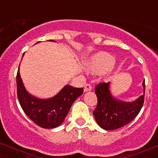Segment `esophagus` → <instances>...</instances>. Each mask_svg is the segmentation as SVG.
Listing matches in <instances>:
<instances>
[{
    "mask_svg": "<svg viewBox=\"0 0 158 158\" xmlns=\"http://www.w3.org/2000/svg\"><path fill=\"white\" fill-rule=\"evenodd\" d=\"M92 89V86L89 83L84 85V91H89V90H91Z\"/></svg>",
    "mask_w": 158,
    "mask_h": 158,
    "instance_id": "esophagus-1",
    "label": "esophagus"
}]
</instances>
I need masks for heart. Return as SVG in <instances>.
<instances>
[{"mask_svg": "<svg viewBox=\"0 0 158 158\" xmlns=\"http://www.w3.org/2000/svg\"><path fill=\"white\" fill-rule=\"evenodd\" d=\"M114 60L106 52H99L89 59L86 63V70L91 75L108 73L113 69Z\"/></svg>", "mask_w": 158, "mask_h": 158, "instance_id": "obj_1", "label": "heart"}]
</instances>
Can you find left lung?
<instances>
[{
    "instance_id": "obj_1",
    "label": "left lung",
    "mask_w": 158,
    "mask_h": 158,
    "mask_svg": "<svg viewBox=\"0 0 158 158\" xmlns=\"http://www.w3.org/2000/svg\"><path fill=\"white\" fill-rule=\"evenodd\" d=\"M144 94L133 102H123L114 99L110 93L109 83H99L94 87L98 98L97 106L93 111L96 122L106 130L123 127L136 118L144 103L145 80L142 83Z\"/></svg>"
}]
</instances>
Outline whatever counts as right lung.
Listing matches in <instances>:
<instances>
[{"label":"right lung","mask_w":158,"mask_h":158,"mask_svg":"<svg viewBox=\"0 0 158 158\" xmlns=\"http://www.w3.org/2000/svg\"><path fill=\"white\" fill-rule=\"evenodd\" d=\"M16 87L19 102L24 113L34 123L45 129L59 127L64 122L74 101L83 92V88L67 85L53 98H36L26 91L19 69L16 74Z\"/></svg>","instance_id":"right-lung-1"}]
</instances>
